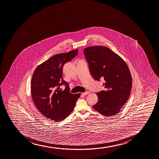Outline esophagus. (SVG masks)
<instances>
[{
  "label": "esophagus",
  "mask_w": 159,
  "mask_h": 159,
  "mask_svg": "<svg viewBox=\"0 0 159 159\" xmlns=\"http://www.w3.org/2000/svg\"><path fill=\"white\" fill-rule=\"evenodd\" d=\"M89 93H90L89 91H86L85 93H82V95H83V96H85V95H88V94H89Z\"/></svg>",
  "instance_id": "34e87169"
}]
</instances>
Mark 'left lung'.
<instances>
[{
	"mask_svg": "<svg viewBox=\"0 0 159 159\" xmlns=\"http://www.w3.org/2000/svg\"><path fill=\"white\" fill-rule=\"evenodd\" d=\"M84 54L93 79L104 81L105 90L97 93L98 102L93 108L106 117L116 115L130 95L132 79L129 67L123 59L106 47H88Z\"/></svg>",
	"mask_w": 159,
	"mask_h": 159,
	"instance_id": "8db88e82",
	"label": "left lung"
}]
</instances>
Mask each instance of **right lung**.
Masks as SVG:
<instances>
[{"mask_svg": "<svg viewBox=\"0 0 159 159\" xmlns=\"http://www.w3.org/2000/svg\"><path fill=\"white\" fill-rule=\"evenodd\" d=\"M78 50L54 55L36 68L31 80L33 100L39 112L54 121L67 117L81 94L70 92L69 84L62 78L63 66L77 55ZM66 86L64 91L60 88Z\"/></svg>", "mask_w": 159, "mask_h": 159, "instance_id": "right-lung-1", "label": "right lung"}]
</instances>
